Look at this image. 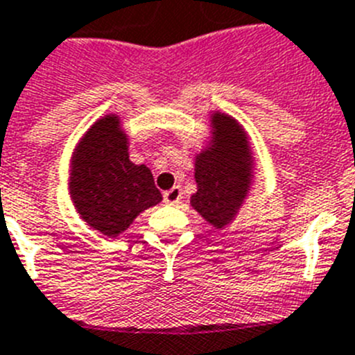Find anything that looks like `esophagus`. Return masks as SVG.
Here are the masks:
<instances>
[{"instance_id": "esophagus-1", "label": "esophagus", "mask_w": 355, "mask_h": 355, "mask_svg": "<svg viewBox=\"0 0 355 355\" xmlns=\"http://www.w3.org/2000/svg\"><path fill=\"white\" fill-rule=\"evenodd\" d=\"M162 196H164V201L168 203V205H175V203H178V201L182 200V189L178 187V185H175V187H171L170 191H166Z\"/></svg>"}]
</instances>
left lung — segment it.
I'll list each match as a JSON object with an SVG mask.
<instances>
[{"label":"left lung","mask_w":355,"mask_h":355,"mask_svg":"<svg viewBox=\"0 0 355 355\" xmlns=\"http://www.w3.org/2000/svg\"><path fill=\"white\" fill-rule=\"evenodd\" d=\"M212 143L194 162L198 191L191 205L216 228L232 221L251 184V152L248 134L237 120L223 113L212 114Z\"/></svg>","instance_id":"obj_1"}]
</instances>
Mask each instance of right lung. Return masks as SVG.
Segmentation results:
<instances>
[{"label":"right lung","mask_w":355,"mask_h":355,"mask_svg":"<svg viewBox=\"0 0 355 355\" xmlns=\"http://www.w3.org/2000/svg\"><path fill=\"white\" fill-rule=\"evenodd\" d=\"M129 143L114 114L101 118L76 146L70 166V198L83 221L107 237L162 200L152 171L129 159Z\"/></svg>","instance_id":"1"}]
</instances>
